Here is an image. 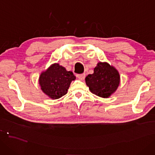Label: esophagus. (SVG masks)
I'll return each mask as SVG.
<instances>
[{
    "label": "esophagus",
    "instance_id": "34e87169",
    "mask_svg": "<svg viewBox=\"0 0 155 155\" xmlns=\"http://www.w3.org/2000/svg\"><path fill=\"white\" fill-rule=\"evenodd\" d=\"M77 77L78 78L79 80H81V81H84L85 79V77H86V74L83 73V74H79L77 75Z\"/></svg>",
    "mask_w": 155,
    "mask_h": 155
}]
</instances>
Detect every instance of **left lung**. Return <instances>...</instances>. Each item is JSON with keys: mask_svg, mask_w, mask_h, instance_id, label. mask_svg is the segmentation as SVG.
<instances>
[{"mask_svg": "<svg viewBox=\"0 0 155 155\" xmlns=\"http://www.w3.org/2000/svg\"><path fill=\"white\" fill-rule=\"evenodd\" d=\"M90 91L100 97L107 98L117 91L120 76L117 69L107 62H99L93 74L85 78Z\"/></svg>", "mask_w": 155, "mask_h": 155, "instance_id": "1", "label": "left lung"}]
</instances>
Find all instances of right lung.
<instances>
[{
	"mask_svg": "<svg viewBox=\"0 0 155 155\" xmlns=\"http://www.w3.org/2000/svg\"><path fill=\"white\" fill-rule=\"evenodd\" d=\"M75 79L72 71H68L59 64L54 63L41 73L38 84L44 94L55 100L67 93L71 82Z\"/></svg>",
	"mask_w": 155,
	"mask_h": 155,
	"instance_id": "right-lung-1",
	"label": "right lung"
}]
</instances>
